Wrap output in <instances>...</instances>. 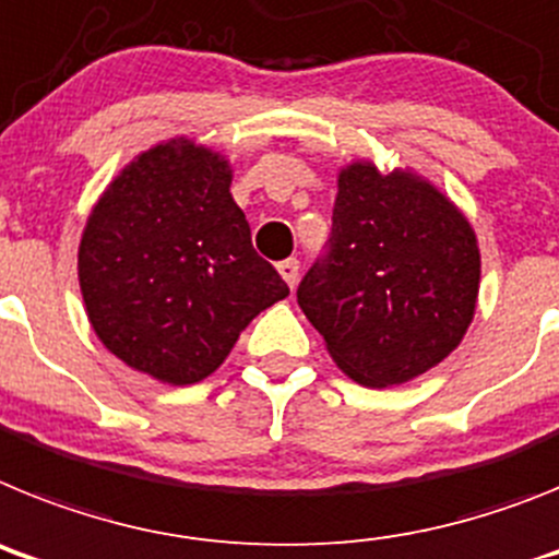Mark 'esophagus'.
<instances>
[{"label": "esophagus", "mask_w": 559, "mask_h": 559, "mask_svg": "<svg viewBox=\"0 0 559 559\" xmlns=\"http://www.w3.org/2000/svg\"><path fill=\"white\" fill-rule=\"evenodd\" d=\"M278 273H281V278L286 281V286H289V289H293V286L298 284V273H300L298 259H286V261H281V264H278Z\"/></svg>", "instance_id": "1"}]
</instances>
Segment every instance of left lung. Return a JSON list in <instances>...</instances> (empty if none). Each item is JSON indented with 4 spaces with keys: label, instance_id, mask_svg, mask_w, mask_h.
Segmentation results:
<instances>
[{
    "label": "left lung",
    "instance_id": "obj_1",
    "mask_svg": "<svg viewBox=\"0 0 559 559\" xmlns=\"http://www.w3.org/2000/svg\"><path fill=\"white\" fill-rule=\"evenodd\" d=\"M481 252L467 216L433 182L368 159L340 168L329 252L298 307L332 360L366 388L439 366L473 323Z\"/></svg>",
    "mask_w": 559,
    "mask_h": 559
}]
</instances>
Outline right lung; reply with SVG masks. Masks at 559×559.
<instances>
[{"label": "right lung", "mask_w": 559, "mask_h": 559, "mask_svg": "<svg viewBox=\"0 0 559 559\" xmlns=\"http://www.w3.org/2000/svg\"><path fill=\"white\" fill-rule=\"evenodd\" d=\"M230 182L219 152L157 143L111 179L81 236L92 329L118 360L168 385L211 377L247 323L289 295L252 250Z\"/></svg>", "instance_id": "1"}]
</instances>
